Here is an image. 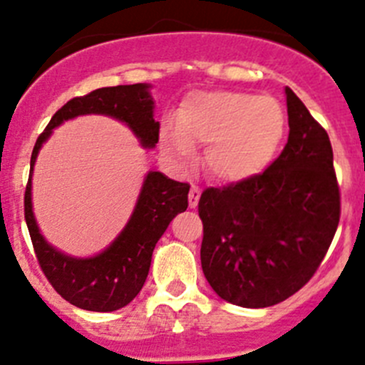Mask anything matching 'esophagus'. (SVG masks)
<instances>
[{"label": "esophagus", "instance_id": "1", "mask_svg": "<svg viewBox=\"0 0 365 365\" xmlns=\"http://www.w3.org/2000/svg\"><path fill=\"white\" fill-rule=\"evenodd\" d=\"M200 197H201L200 187H196V185L190 187V192H189V206H190V208H196L197 203H200Z\"/></svg>", "mask_w": 365, "mask_h": 365}]
</instances>
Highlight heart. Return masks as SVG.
I'll use <instances>...</instances> for the list:
<instances>
[{
  "mask_svg": "<svg viewBox=\"0 0 365 365\" xmlns=\"http://www.w3.org/2000/svg\"><path fill=\"white\" fill-rule=\"evenodd\" d=\"M286 132L279 101L240 91H196L165 127L160 146L176 165L194 157V145H208L205 164L220 182L237 183L263 173L274 160Z\"/></svg>",
  "mask_w": 365,
  "mask_h": 365,
  "instance_id": "1",
  "label": "heart"
}]
</instances>
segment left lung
Returning <instances> with one entry per match:
<instances>
[{
	"instance_id": "8db88e82",
	"label": "left lung",
	"mask_w": 365,
	"mask_h": 365,
	"mask_svg": "<svg viewBox=\"0 0 365 365\" xmlns=\"http://www.w3.org/2000/svg\"><path fill=\"white\" fill-rule=\"evenodd\" d=\"M289 135L254 178L206 189L201 267L213 292L261 309L297 293L318 270L339 224V187L329 134L284 88Z\"/></svg>"
}]
</instances>
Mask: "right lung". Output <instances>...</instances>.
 <instances>
[{
	"label": "right lung",
	"mask_w": 365,
	"mask_h": 365,
	"mask_svg": "<svg viewBox=\"0 0 365 365\" xmlns=\"http://www.w3.org/2000/svg\"><path fill=\"white\" fill-rule=\"evenodd\" d=\"M152 84H121L98 88L86 97L68 101L38 135L31 153V169L26 185L24 217L36 259L53 288L72 305L86 311L111 312L130 304L148 277L152 254L169 222L189 206V183L168 178L164 173L148 171L138 201L123 230L104 251L79 257L67 254L46 240L33 212V169L36 157L65 121L88 114H101L121 121L145 150L159 143L160 123L155 120Z\"/></svg>",
	"instance_id": "add662e5"
}]
</instances>
